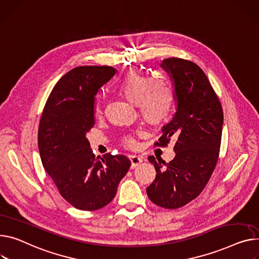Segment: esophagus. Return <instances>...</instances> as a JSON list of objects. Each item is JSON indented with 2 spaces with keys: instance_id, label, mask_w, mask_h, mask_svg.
Segmentation results:
<instances>
[{
  "instance_id": "34e87169",
  "label": "esophagus",
  "mask_w": 259,
  "mask_h": 259,
  "mask_svg": "<svg viewBox=\"0 0 259 259\" xmlns=\"http://www.w3.org/2000/svg\"><path fill=\"white\" fill-rule=\"evenodd\" d=\"M129 158L131 160V167L132 168L143 162V157L140 156V155H130Z\"/></svg>"
}]
</instances>
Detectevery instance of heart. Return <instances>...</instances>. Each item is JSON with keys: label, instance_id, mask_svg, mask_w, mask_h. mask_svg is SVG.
<instances>
[{"label": "heart", "instance_id": "1", "mask_svg": "<svg viewBox=\"0 0 259 259\" xmlns=\"http://www.w3.org/2000/svg\"><path fill=\"white\" fill-rule=\"evenodd\" d=\"M115 89L128 101L137 105L143 118L150 124L164 122L173 110L175 90L164 77H149L136 72H129L116 83ZM102 113V106L97 102L95 115L100 117ZM122 142L127 148L137 146L136 139L131 134L125 135Z\"/></svg>", "mask_w": 259, "mask_h": 259}]
</instances>
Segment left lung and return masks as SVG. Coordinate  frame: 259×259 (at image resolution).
<instances>
[{
  "label": "left lung",
  "mask_w": 259,
  "mask_h": 259,
  "mask_svg": "<svg viewBox=\"0 0 259 259\" xmlns=\"http://www.w3.org/2000/svg\"><path fill=\"white\" fill-rule=\"evenodd\" d=\"M161 66L174 80L177 110L154 146L166 147L173 140L176 155L168 163L149 156L156 177L147 195L160 207L176 209L196 199L208 183L219 159L224 115L218 95L198 64L171 57Z\"/></svg>",
  "instance_id": "left-lung-1"
}]
</instances>
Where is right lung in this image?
Returning a JSON list of instances; mask_svg holds the SVG:
<instances>
[{
    "instance_id": "add662e5",
    "label": "right lung",
    "mask_w": 259,
    "mask_h": 259,
    "mask_svg": "<svg viewBox=\"0 0 259 259\" xmlns=\"http://www.w3.org/2000/svg\"><path fill=\"white\" fill-rule=\"evenodd\" d=\"M114 74L107 65L73 68L52 90L40 117L42 165L62 198L80 210H98L109 204L131 165L126 155L96 157L86 139L95 126V96Z\"/></svg>"
}]
</instances>
